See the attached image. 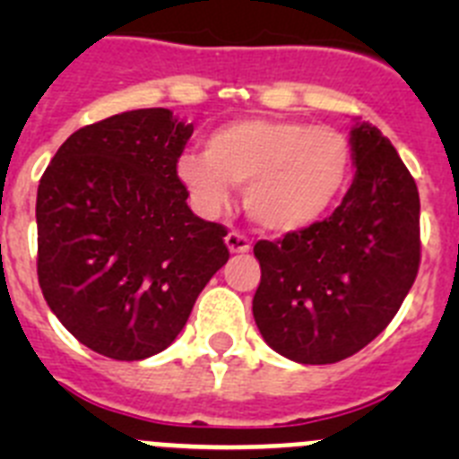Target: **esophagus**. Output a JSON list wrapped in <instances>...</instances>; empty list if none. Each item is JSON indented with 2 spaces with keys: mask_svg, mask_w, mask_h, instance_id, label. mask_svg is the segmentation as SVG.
Masks as SVG:
<instances>
[{
  "mask_svg": "<svg viewBox=\"0 0 459 459\" xmlns=\"http://www.w3.org/2000/svg\"><path fill=\"white\" fill-rule=\"evenodd\" d=\"M225 243L227 248H230V253H248L250 250V238L243 237L241 232H227L225 237Z\"/></svg>",
  "mask_w": 459,
  "mask_h": 459,
  "instance_id": "esophagus-1",
  "label": "esophagus"
}]
</instances>
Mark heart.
<instances>
[{"label": "heart", "instance_id": "b5f03b06", "mask_svg": "<svg viewBox=\"0 0 459 459\" xmlns=\"http://www.w3.org/2000/svg\"><path fill=\"white\" fill-rule=\"evenodd\" d=\"M351 144L335 128L287 119H238L206 137L204 153H184L177 177L204 213L243 204L264 232H301L333 209L350 184Z\"/></svg>", "mask_w": 459, "mask_h": 459}]
</instances>
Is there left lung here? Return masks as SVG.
Wrapping results in <instances>:
<instances>
[{"label": "left lung", "instance_id": "1", "mask_svg": "<svg viewBox=\"0 0 459 459\" xmlns=\"http://www.w3.org/2000/svg\"><path fill=\"white\" fill-rule=\"evenodd\" d=\"M356 174L342 204L301 232L255 243L253 315L271 350L306 366L338 363L391 324L420 264L416 181L388 137L351 128Z\"/></svg>", "mask_w": 459, "mask_h": 459}]
</instances>
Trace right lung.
<instances>
[{
    "label": "right lung",
    "instance_id": "right-lung-1",
    "mask_svg": "<svg viewBox=\"0 0 459 459\" xmlns=\"http://www.w3.org/2000/svg\"><path fill=\"white\" fill-rule=\"evenodd\" d=\"M190 135L165 108L121 112L73 133L40 177L39 285L96 354L168 350L230 259L227 230L195 216L177 177Z\"/></svg>",
    "mask_w": 459,
    "mask_h": 459
}]
</instances>
